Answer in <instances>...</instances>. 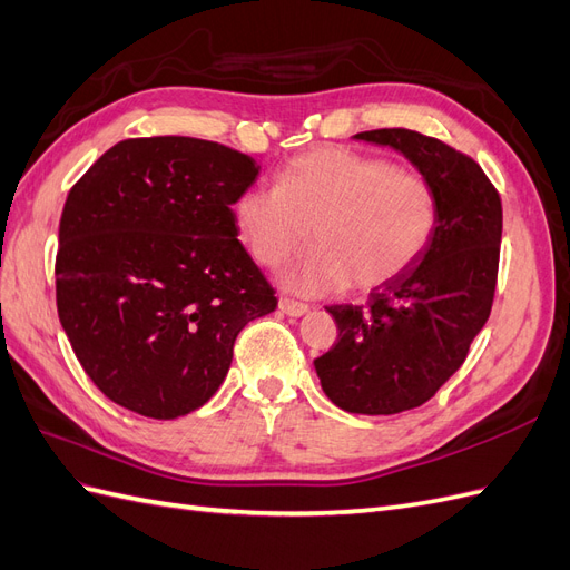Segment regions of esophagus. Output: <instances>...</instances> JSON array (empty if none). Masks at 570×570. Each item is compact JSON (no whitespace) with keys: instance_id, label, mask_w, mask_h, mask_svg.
Wrapping results in <instances>:
<instances>
[{"instance_id":"obj_1","label":"esophagus","mask_w":570,"mask_h":570,"mask_svg":"<svg viewBox=\"0 0 570 570\" xmlns=\"http://www.w3.org/2000/svg\"><path fill=\"white\" fill-rule=\"evenodd\" d=\"M278 308H281L283 314H287V316H304V314L308 312V306H306V304L295 302V299H287V297H281Z\"/></svg>"}]
</instances>
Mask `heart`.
I'll list each match as a JSON object with an SVG mask.
<instances>
[{"label":"heart","instance_id":"1","mask_svg":"<svg viewBox=\"0 0 570 570\" xmlns=\"http://www.w3.org/2000/svg\"><path fill=\"white\" fill-rule=\"evenodd\" d=\"M243 243L281 266L314 237L316 249L283 273L297 295L371 292L419 262L440 223L435 185L373 154L323 145L289 159L281 185H252L235 204Z\"/></svg>","mask_w":570,"mask_h":570}]
</instances>
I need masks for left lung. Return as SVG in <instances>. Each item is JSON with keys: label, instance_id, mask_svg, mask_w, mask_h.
Segmentation results:
<instances>
[{"label": "left lung", "instance_id": "left-lung-1", "mask_svg": "<svg viewBox=\"0 0 570 570\" xmlns=\"http://www.w3.org/2000/svg\"><path fill=\"white\" fill-rule=\"evenodd\" d=\"M385 145L435 185L440 223L402 278L366 304H335L337 342L314 361L327 400L350 413L390 416L425 404L469 356L492 312L502 199L482 168L435 137L406 128L354 135Z\"/></svg>", "mask_w": 570, "mask_h": 570}]
</instances>
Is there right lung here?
Segmentation results:
<instances>
[{
	"instance_id": "right-lung-1",
	"label": "right lung",
	"mask_w": 570,
	"mask_h": 570,
	"mask_svg": "<svg viewBox=\"0 0 570 570\" xmlns=\"http://www.w3.org/2000/svg\"><path fill=\"white\" fill-rule=\"evenodd\" d=\"M258 168L197 137H132L71 187L59 321L111 402L159 421L199 409L228 375L239 331L275 312L230 209Z\"/></svg>"
}]
</instances>
